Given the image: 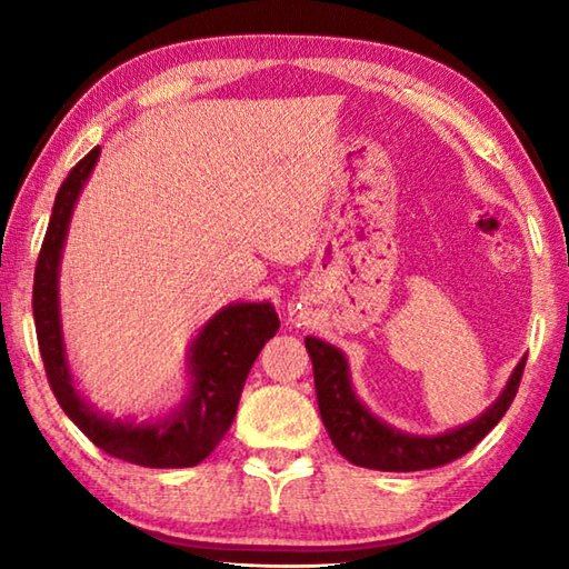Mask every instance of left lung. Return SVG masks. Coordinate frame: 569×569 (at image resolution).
<instances>
[{
  "label": "left lung",
  "mask_w": 569,
  "mask_h": 569,
  "mask_svg": "<svg viewBox=\"0 0 569 569\" xmlns=\"http://www.w3.org/2000/svg\"><path fill=\"white\" fill-rule=\"evenodd\" d=\"M308 356L313 361V383L319 397L323 427L329 431L333 447L356 467L379 471H421L445 467L449 461L465 457L492 431L517 397L522 381L525 361L517 363L507 387L492 407L467 427L447 431L439 437H411L393 431L387 423L361 407L349 383V366L343 353L313 336L306 339Z\"/></svg>",
  "instance_id": "8db88e82"
}]
</instances>
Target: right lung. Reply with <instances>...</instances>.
I'll use <instances>...</instances> for the list:
<instances>
[{
  "mask_svg": "<svg viewBox=\"0 0 569 569\" xmlns=\"http://www.w3.org/2000/svg\"><path fill=\"white\" fill-rule=\"evenodd\" d=\"M98 156L100 148H92L57 190L50 226L37 256L32 311L47 381L62 411L104 455L152 469L196 467L226 437L250 366L281 323L271 303H236L223 308L192 343V389L188 401L176 413L152 423H120L98 417L72 387L60 331V308H57V268H60L67 226L74 200Z\"/></svg>",
  "mask_w": 569,
  "mask_h": 569,
  "instance_id": "right-lung-1",
  "label": "right lung"
}]
</instances>
